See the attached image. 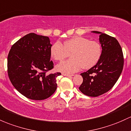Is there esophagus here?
<instances>
[{
	"label": "esophagus",
	"instance_id": "1",
	"mask_svg": "<svg viewBox=\"0 0 131 131\" xmlns=\"http://www.w3.org/2000/svg\"><path fill=\"white\" fill-rule=\"evenodd\" d=\"M62 74L63 75H64V76H67V77H69V76H73V74H66V73H62Z\"/></svg>",
	"mask_w": 131,
	"mask_h": 131
}]
</instances>
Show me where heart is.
<instances>
[{
	"instance_id": "1",
	"label": "heart",
	"mask_w": 131,
	"mask_h": 131,
	"mask_svg": "<svg viewBox=\"0 0 131 131\" xmlns=\"http://www.w3.org/2000/svg\"><path fill=\"white\" fill-rule=\"evenodd\" d=\"M70 54L71 59L56 66L57 71L73 73L83 68L88 69L98 62L102 54L101 44L95 40L74 37L64 42H56L50 47V56L56 61H62Z\"/></svg>"
}]
</instances>
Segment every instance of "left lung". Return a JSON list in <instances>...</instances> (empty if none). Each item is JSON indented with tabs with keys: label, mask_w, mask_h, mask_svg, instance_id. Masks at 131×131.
Here are the masks:
<instances>
[{
	"label": "left lung",
	"mask_w": 131,
	"mask_h": 131,
	"mask_svg": "<svg viewBox=\"0 0 131 131\" xmlns=\"http://www.w3.org/2000/svg\"><path fill=\"white\" fill-rule=\"evenodd\" d=\"M102 47L101 57L96 65L81 74L83 82L79 90L85 95L97 97L108 92L116 84L124 66L122 48L116 38L98 31Z\"/></svg>",
	"instance_id": "obj_1"
}]
</instances>
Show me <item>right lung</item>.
<instances>
[{
  "label": "right lung",
  "instance_id": "1",
  "mask_svg": "<svg viewBox=\"0 0 131 131\" xmlns=\"http://www.w3.org/2000/svg\"><path fill=\"white\" fill-rule=\"evenodd\" d=\"M48 37L34 33L27 34L12 45L7 57V72L14 87L27 98L46 99L57 89L60 72L46 73L54 68L50 60Z\"/></svg>",
  "mask_w": 131,
  "mask_h": 131
}]
</instances>
